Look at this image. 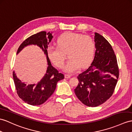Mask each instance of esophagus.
Wrapping results in <instances>:
<instances>
[{"label": "esophagus", "mask_w": 132, "mask_h": 132, "mask_svg": "<svg viewBox=\"0 0 132 132\" xmlns=\"http://www.w3.org/2000/svg\"><path fill=\"white\" fill-rule=\"evenodd\" d=\"M64 77H65V78H70L71 77V76L69 75H64Z\"/></svg>", "instance_id": "1"}]
</instances>
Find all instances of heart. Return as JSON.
Returning a JSON list of instances; mask_svg holds the SVG:
<instances>
[{"instance_id": "heart-1", "label": "heart", "mask_w": 132, "mask_h": 132, "mask_svg": "<svg viewBox=\"0 0 132 132\" xmlns=\"http://www.w3.org/2000/svg\"><path fill=\"white\" fill-rule=\"evenodd\" d=\"M96 50L94 40L89 36L68 32L62 35L57 40V46L50 45L47 48L48 56L57 68H62L65 61V54L68 53L69 60L64 70L74 73L80 67L88 65L94 59Z\"/></svg>"}]
</instances>
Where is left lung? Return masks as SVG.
I'll list each match as a JSON object with an SVG mask.
<instances>
[{
	"label": "left lung",
	"instance_id": "left-lung-1",
	"mask_svg": "<svg viewBox=\"0 0 132 132\" xmlns=\"http://www.w3.org/2000/svg\"><path fill=\"white\" fill-rule=\"evenodd\" d=\"M95 41L94 60L77 77L79 83L75 89L77 97L89 107L98 106L111 97L119 75L117 57L110 44L97 33H95Z\"/></svg>",
	"mask_w": 132,
	"mask_h": 132
}]
</instances>
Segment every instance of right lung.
I'll return each mask as SVG.
<instances>
[{
  "label": "right lung",
  "instance_id": "1",
  "mask_svg": "<svg viewBox=\"0 0 132 132\" xmlns=\"http://www.w3.org/2000/svg\"><path fill=\"white\" fill-rule=\"evenodd\" d=\"M51 34L45 31H41L34 34L26 38L18 47L17 54L28 45H37L46 54L48 67L46 73L43 78L36 84L26 85L22 82L13 72V77L17 94L20 98L28 104L33 106L40 105L44 104L53 95L56 88V83L64 79L62 73L51 65L48 57L47 49L48 45L52 39Z\"/></svg>",
  "mask_w": 132,
  "mask_h": 132
}]
</instances>
